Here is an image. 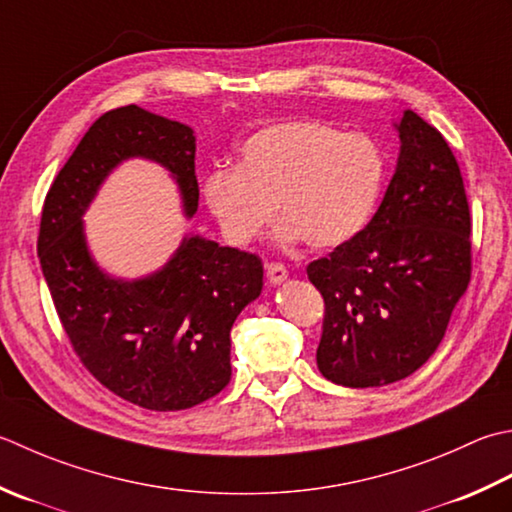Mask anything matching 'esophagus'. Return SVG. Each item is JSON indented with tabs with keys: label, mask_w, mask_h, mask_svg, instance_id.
Listing matches in <instances>:
<instances>
[{
	"label": "esophagus",
	"mask_w": 512,
	"mask_h": 512,
	"mask_svg": "<svg viewBox=\"0 0 512 512\" xmlns=\"http://www.w3.org/2000/svg\"><path fill=\"white\" fill-rule=\"evenodd\" d=\"M266 277H268L270 284H282L284 279L288 277V268L284 264H279V262L268 264L266 266Z\"/></svg>",
	"instance_id": "esophagus-1"
}]
</instances>
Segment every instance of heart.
<instances>
[{
  "mask_svg": "<svg viewBox=\"0 0 512 512\" xmlns=\"http://www.w3.org/2000/svg\"><path fill=\"white\" fill-rule=\"evenodd\" d=\"M384 175L375 139L302 117L250 135L239 166L215 168L206 177L204 197L233 244L262 235L277 204L284 242L335 248L373 217Z\"/></svg>",
  "mask_w": 512,
  "mask_h": 512,
  "instance_id": "1",
  "label": "heart"
}]
</instances>
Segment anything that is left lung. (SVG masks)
Instances as JSON below:
<instances>
[{"mask_svg":"<svg viewBox=\"0 0 512 512\" xmlns=\"http://www.w3.org/2000/svg\"><path fill=\"white\" fill-rule=\"evenodd\" d=\"M402 150L368 226L306 273L324 297L319 373L348 388L386 386L428 362L473 273L468 197L453 150L406 110Z\"/></svg>","mask_w":512,"mask_h":512,"instance_id":"obj_1","label":"left lung"}]
</instances>
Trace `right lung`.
I'll list each match as a JSON object with an SVG mask.
<instances>
[{
  "instance_id": "1",
  "label": "right lung",
  "mask_w": 512,
  "mask_h": 512,
  "mask_svg": "<svg viewBox=\"0 0 512 512\" xmlns=\"http://www.w3.org/2000/svg\"><path fill=\"white\" fill-rule=\"evenodd\" d=\"M166 166L195 215L199 186L193 130L135 104L88 128L48 188L37 255L59 322L84 368L110 393L146 410H184L230 382V328L262 293V259L184 237L159 273L124 282L90 259L82 215L119 162Z\"/></svg>"
}]
</instances>
